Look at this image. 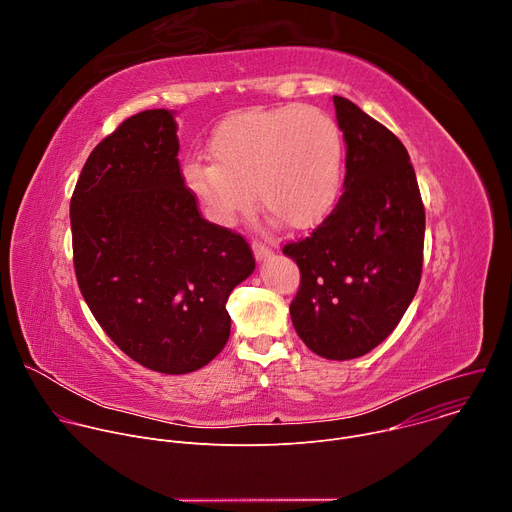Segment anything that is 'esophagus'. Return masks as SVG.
Segmentation results:
<instances>
[{
  "label": "esophagus",
  "instance_id": "1",
  "mask_svg": "<svg viewBox=\"0 0 512 512\" xmlns=\"http://www.w3.org/2000/svg\"><path fill=\"white\" fill-rule=\"evenodd\" d=\"M251 247H253L255 259H259V261H261V259H267V257H271V253H273V251H271L267 245H263V243H259V241H253V245H251Z\"/></svg>",
  "mask_w": 512,
  "mask_h": 512
}]
</instances>
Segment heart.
Here are the masks:
<instances>
[{"instance_id": "1", "label": "heart", "mask_w": 512, "mask_h": 512, "mask_svg": "<svg viewBox=\"0 0 512 512\" xmlns=\"http://www.w3.org/2000/svg\"><path fill=\"white\" fill-rule=\"evenodd\" d=\"M212 162L184 164V182L212 223L229 227L263 208L291 229H308L330 212L342 178V133L310 105L239 113L210 139Z\"/></svg>"}]
</instances>
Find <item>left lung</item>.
I'll list each match as a JSON object with an SVG mask.
<instances>
[{"mask_svg": "<svg viewBox=\"0 0 512 512\" xmlns=\"http://www.w3.org/2000/svg\"><path fill=\"white\" fill-rule=\"evenodd\" d=\"M346 141L344 192L310 237L283 253L300 267L289 304L304 344L328 360L371 352L399 324L421 281L425 208L399 137L334 97Z\"/></svg>", "mask_w": 512, "mask_h": 512, "instance_id": "left-lung-1", "label": "left lung"}]
</instances>
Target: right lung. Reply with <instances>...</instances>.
<instances>
[{
    "instance_id": "right-lung-1",
    "label": "right lung",
    "mask_w": 512,
    "mask_h": 512,
    "mask_svg": "<svg viewBox=\"0 0 512 512\" xmlns=\"http://www.w3.org/2000/svg\"><path fill=\"white\" fill-rule=\"evenodd\" d=\"M174 115L141 111L91 152L70 198L72 261L105 334L141 367L202 369L231 334L227 300L255 269L239 233L202 218Z\"/></svg>"
}]
</instances>
